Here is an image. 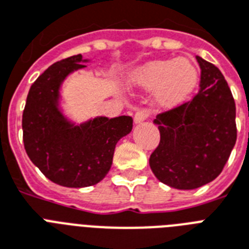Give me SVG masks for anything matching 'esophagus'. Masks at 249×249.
<instances>
[{
  "label": "esophagus",
  "mask_w": 249,
  "mask_h": 249,
  "mask_svg": "<svg viewBox=\"0 0 249 249\" xmlns=\"http://www.w3.org/2000/svg\"><path fill=\"white\" fill-rule=\"evenodd\" d=\"M150 116V112H148L147 109H138L134 115V123L136 124H141V123H143L147 117Z\"/></svg>",
  "instance_id": "esophagus-1"
}]
</instances>
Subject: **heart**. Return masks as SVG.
<instances>
[{
	"mask_svg": "<svg viewBox=\"0 0 249 249\" xmlns=\"http://www.w3.org/2000/svg\"><path fill=\"white\" fill-rule=\"evenodd\" d=\"M130 83L143 89H156V99L163 106H176L186 101L199 83V70L193 60H154L137 70Z\"/></svg>",
	"mask_w": 249,
	"mask_h": 249,
	"instance_id": "1",
	"label": "heart"
}]
</instances>
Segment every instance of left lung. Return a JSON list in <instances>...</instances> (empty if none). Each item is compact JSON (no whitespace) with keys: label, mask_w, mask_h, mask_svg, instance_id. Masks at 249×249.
Listing matches in <instances>:
<instances>
[{"label":"left lung","mask_w":249,"mask_h":249,"mask_svg":"<svg viewBox=\"0 0 249 249\" xmlns=\"http://www.w3.org/2000/svg\"><path fill=\"white\" fill-rule=\"evenodd\" d=\"M200 89L154 120L160 143L150 156L155 177L179 190L197 189L222 172L236 142L235 102L224 75L196 56Z\"/></svg>","instance_id":"8db88e82"}]
</instances>
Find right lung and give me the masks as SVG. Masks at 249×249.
Masks as SVG:
<instances>
[{"label":"right lung","mask_w":249,"mask_h":249,"mask_svg":"<svg viewBox=\"0 0 249 249\" xmlns=\"http://www.w3.org/2000/svg\"><path fill=\"white\" fill-rule=\"evenodd\" d=\"M83 55L56 62L32 84L23 111V142L29 159L56 185L86 187L102 181L112 165L116 143L133 128L130 116L95 117L80 125L59 109L66 77L86 67Z\"/></svg>","instance_id":"1"}]
</instances>
